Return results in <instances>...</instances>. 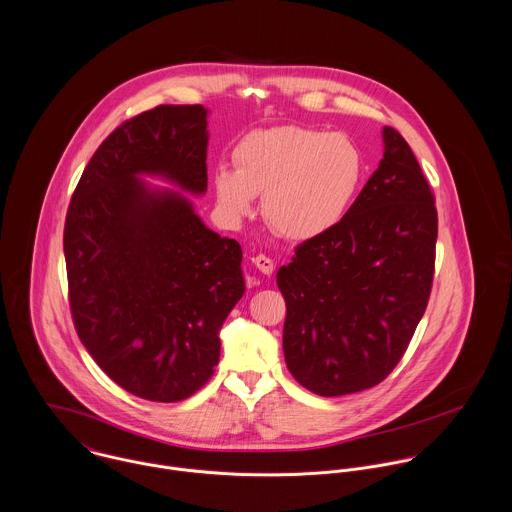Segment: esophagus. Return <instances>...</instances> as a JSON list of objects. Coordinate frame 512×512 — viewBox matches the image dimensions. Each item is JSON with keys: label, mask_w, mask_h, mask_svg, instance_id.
<instances>
[{"label": "esophagus", "mask_w": 512, "mask_h": 512, "mask_svg": "<svg viewBox=\"0 0 512 512\" xmlns=\"http://www.w3.org/2000/svg\"><path fill=\"white\" fill-rule=\"evenodd\" d=\"M252 262H254V266L262 272V274H272L274 272V268H276V264H274V260L272 258H268V256H264V254H258V256H254L252 258Z\"/></svg>", "instance_id": "obj_1"}]
</instances>
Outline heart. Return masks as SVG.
<instances>
[{
	"mask_svg": "<svg viewBox=\"0 0 512 512\" xmlns=\"http://www.w3.org/2000/svg\"><path fill=\"white\" fill-rule=\"evenodd\" d=\"M232 159L234 167L215 171L222 211L242 219L252 213L256 195H264V219L292 240L319 236L343 219L365 173L363 153L351 138L305 126L252 130Z\"/></svg>",
	"mask_w": 512,
	"mask_h": 512,
	"instance_id": "b5f03b06",
	"label": "heart"
}]
</instances>
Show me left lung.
<instances>
[{"label":"left lung","instance_id":"obj_1","mask_svg":"<svg viewBox=\"0 0 512 512\" xmlns=\"http://www.w3.org/2000/svg\"><path fill=\"white\" fill-rule=\"evenodd\" d=\"M382 136L384 157L345 217L301 242L276 276L288 311L286 365L319 396L382 382L432 293L436 197L400 132L386 126Z\"/></svg>","mask_w":512,"mask_h":512}]
</instances>
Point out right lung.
I'll use <instances>...</instances> for the list:
<instances>
[{
	"label": "right lung",
	"instance_id": "1",
	"mask_svg": "<svg viewBox=\"0 0 512 512\" xmlns=\"http://www.w3.org/2000/svg\"><path fill=\"white\" fill-rule=\"evenodd\" d=\"M207 110L161 104L122 122L94 151L65 220L69 305L80 343L118 386L179 402L219 365V329L244 293L242 250L179 193H151L157 173L207 189Z\"/></svg>",
	"mask_w": 512,
	"mask_h": 512
}]
</instances>
